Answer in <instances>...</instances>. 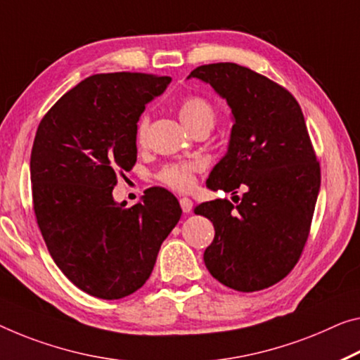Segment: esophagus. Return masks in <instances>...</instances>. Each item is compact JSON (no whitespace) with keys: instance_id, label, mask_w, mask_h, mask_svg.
Here are the masks:
<instances>
[{"instance_id":"34e87169","label":"esophagus","mask_w":360,"mask_h":360,"mask_svg":"<svg viewBox=\"0 0 360 360\" xmlns=\"http://www.w3.org/2000/svg\"><path fill=\"white\" fill-rule=\"evenodd\" d=\"M180 206H181V211L188 214V212H191V209H193V201L190 198H180Z\"/></svg>"}]
</instances>
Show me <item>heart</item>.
Segmentation results:
<instances>
[{"instance_id": "heart-1", "label": "heart", "mask_w": 360, "mask_h": 360, "mask_svg": "<svg viewBox=\"0 0 360 360\" xmlns=\"http://www.w3.org/2000/svg\"><path fill=\"white\" fill-rule=\"evenodd\" d=\"M179 114L184 124L195 131L201 127L212 129L215 122V108L207 98L199 95L185 96L179 103ZM149 129V115L143 114L136 124V140L143 143L146 140ZM202 164L199 161H176L169 162L158 172V180L175 191H188L195 185L196 174L201 172Z\"/></svg>"}]
</instances>
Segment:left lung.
Here are the masks:
<instances>
[{"mask_svg":"<svg viewBox=\"0 0 360 360\" xmlns=\"http://www.w3.org/2000/svg\"><path fill=\"white\" fill-rule=\"evenodd\" d=\"M188 77L211 84L231 108L230 146L207 179L211 190L246 188L240 202H202L214 224L204 262L215 280L252 292L278 283L300 261L320 190V164L296 98L235 63L199 65Z\"/></svg>","mask_w":360,"mask_h":360,"instance_id":"left-lung-1","label":"left lung"}]
</instances>
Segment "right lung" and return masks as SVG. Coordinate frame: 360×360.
<instances>
[{
    "instance_id": "1",
    "label": "right lung",
    "mask_w": 360,
    "mask_h": 360,
    "mask_svg": "<svg viewBox=\"0 0 360 360\" xmlns=\"http://www.w3.org/2000/svg\"><path fill=\"white\" fill-rule=\"evenodd\" d=\"M170 77L96 74L43 115L33 140V211L53 261L77 288L120 300L145 285L158 252L180 220L176 198L153 188L125 207L117 176L136 162V124Z\"/></svg>"
}]
</instances>
